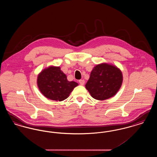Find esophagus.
Wrapping results in <instances>:
<instances>
[{"label": "esophagus", "instance_id": "1", "mask_svg": "<svg viewBox=\"0 0 157 157\" xmlns=\"http://www.w3.org/2000/svg\"><path fill=\"white\" fill-rule=\"evenodd\" d=\"M79 83H80V85H83L85 84V80H83V79H81V80H79Z\"/></svg>", "mask_w": 157, "mask_h": 157}]
</instances>
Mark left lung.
<instances>
[{"label": "left lung", "mask_w": 157, "mask_h": 157, "mask_svg": "<svg viewBox=\"0 0 157 157\" xmlns=\"http://www.w3.org/2000/svg\"><path fill=\"white\" fill-rule=\"evenodd\" d=\"M123 76L118 67L107 63L97 65L85 85L91 97L103 101L116 95L122 85Z\"/></svg>", "instance_id": "1"}]
</instances>
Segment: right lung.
<instances>
[{
    "mask_svg": "<svg viewBox=\"0 0 157 157\" xmlns=\"http://www.w3.org/2000/svg\"><path fill=\"white\" fill-rule=\"evenodd\" d=\"M37 85L45 97L56 101L66 99L78 83L68 81L67 75L59 67L50 66L42 70L37 76Z\"/></svg>",
    "mask_w": 157,
    "mask_h": 157,
    "instance_id": "add662e5",
    "label": "right lung"
}]
</instances>
